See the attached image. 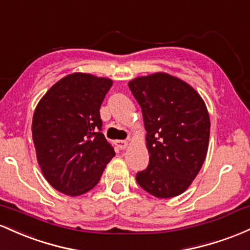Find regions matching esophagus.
<instances>
[{"mask_svg": "<svg viewBox=\"0 0 250 250\" xmlns=\"http://www.w3.org/2000/svg\"><path fill=\"white\" fill-rule=\"evenodd\" d=\"M130 145V143L127 140H117V146L120 148V150H124Z\"/></svg>", "mask_w": 250, "mask_h": 250, "instance_id": "obj_1", "label": "esophagus"}]
</instances>
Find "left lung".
<instances>
[{
  "label": "left lung",
  "mask_w": 250,
  "mask_h": 250,
  "mask_svg": "<svg viewBox=\"0 0 250 250\" xmlns=\"http://www.w3.org/2000/svg\"><path fill=\"white\" fill-rule=\"evenodd\" d=\"M142 107L150 155L147 169L136 179L157 198L181 195L206 161L210 118L206 103L191 85L165 72L128 81Z\"/></svg>",
  "instance_id": "obj_1"
}]
</instances>
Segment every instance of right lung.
Segmentation results:
<instances>
[{
  "label": "right lung",
  "instance_id": "1",
  "mask_svg": "<svg viewBox=\"0 0 250 250\" xmlns=\"http://www.w3.org/2000/svg\"><path fill=\"white\" fill-rule=\"evenodd\" d=\"M112 81L72 73L36 105L32 133L43 177L58 191L80 196L92 190L116 152L100 132V106Z\"/></svg>",
  "mask_w": 250,
  "mask_h": 250
}]
</instances>
